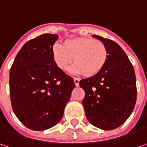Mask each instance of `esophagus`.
<instances>
[{
	"instance_id": "esophagus-1",
	"label": "esophagus",
	"mask_w": 147,
	"mask_h": 147,
	"mask_svg": "<svg viewBox=\"0 0 147 147\" xmlns=\"http://www.w3.org/2000/svg\"><path fill=\"white\" fill-rule=\"evenodd\" d=\"M74 83H75V86H79V83H80V80L78 78H74Z\"/></svg>"
}]
</instances>
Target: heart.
Here are the masks:
<instances>
[{
    "mask_svg": "<svg viewBox=\"0 0 147 147\" xmlns=\"http://www.w3.org/2000/svg\"><path fill=\"white\" fill-rule=\"evenodd\" d=\"M52 57L56 67L62 71H67L72 61L71 71L93 77L104 68L108 59L105 44L91 38L78 37L67 39L61 45L52 48Z\"/></svg>",
    "mask_w": 147,
    "mask_h": 147,
    "instance_id": "1",
    "label": "heart"
}]
</instances>
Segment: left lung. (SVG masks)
Returning <instances> with one entry per match:
<instances>
[{"label":"left lung","mask_w":147,"mask_h":147,"mask_svg":"<svg viewBox=\"0 0 147 147\" xmlns=\"http://www.w3.org/2000/svg\"><path fill=\"white\" fill-rule=\"evenodd\" d=\"M105 44L108 59L96 76L82 79L83 106L88 121L102 130H113L129 118L137 100L134 68L117 42L93 35Z\"/></svg>","instance_id":"obj_1"}]
</instances>
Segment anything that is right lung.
Instances as JSON below:
<instances>
[{
  "mask_svg": "<svg viewBox=\"0 0 147 147\" xmlns=\"http://www.w3.org/2000/svg\"><path fill=\"white\" fill-rule=\"evenodd\" d=\"M58 36L45 34L24 44L10 71L13 111L28 128L42 131L57 124L63 116L73 78L56 67L52 48Z\"/></svg>",
  "mask_w": 147,
  "mask_h": 147,
  "instance_id": "1",
  "label": "right lung"
}]
</instances>
